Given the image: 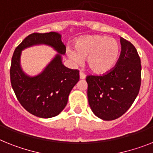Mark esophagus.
<instances>
[{
	"mask_svg": "<svg viewBox=\"0 0 153 153\" xmlns=\"http://www.w3.org/2000/svg\"><path fill=\"white\" fill-rule=\"evenodd\" d=\"M79 78H80V79H84L86 78V75L81 71L79 72Z\"/></svg>",
	"mask_w": 153,
	"mask_h": 153,
	"instance_id": "34e87169",
	"label": "esophagus"
}]
</instances>
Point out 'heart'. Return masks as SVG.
Wrapping results in <instances>:
<instances>
[{"label": "heart", "mask_w": 153, "mask_h": 153, "mask_svg": "<svg viewBox=\"0 0 153 153\" xmlns=\"http://www.w3.org/2000/svg\"><path fill=\"white\" fill-rule=\"evenodd\" d=\"M75 51L69 50L67 55L76 63L87 59V65L94 74L102 75L111 71L117 65L120 45L117 40L98 34L80 37L74 45Z\"/></svg>", "instance_id": "1"}]
</instances>
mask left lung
Masks as SVG:
<instances>
[{
    "label": "left lung",
    "mask_w": 153,
    "mask_h": 153,
    "mask_svg": "<svg viewBox=\"0 0 153 153\" xmlns=\"http://www.w3.org/2000/svg\"><path fill=\"white\" fill-rule=\"evenodd\" d=\"M121 52L117 65L102 76H87L88 103L95 116L113 120L124 114L138 94L141 59L135 47L120 37Z\"/></svg>",
    "instance_id": "8db88e82"
}]
</instances>
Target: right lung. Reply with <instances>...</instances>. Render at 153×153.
Segmentation results:
<instances>
[{
	"label": "right lung",
	"instance_id": "1",
	"mask_svg": "<svg viewBox=\"0 0 153 153\" xmlns=\"http://www.w3.org/2000/svg\"><path fill=\"white\" fill-rule=\"evenodd\" d=\"M58 33H33L24 39L14 51L10 69V78L17 99L30 113L51 118L59 115L68 102L69 94L79 79V70L65 67L62 62L65 46ZM52 46L59 54L39 75L30 77L20 65L22 51L33 45Z\"/></svg>",
	"mask_w": 153,
	"mask_h": 153
}]
</instances>
